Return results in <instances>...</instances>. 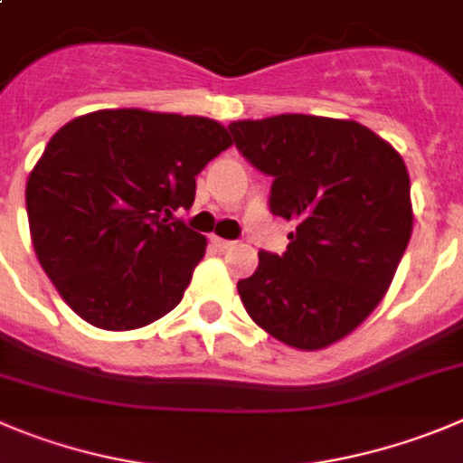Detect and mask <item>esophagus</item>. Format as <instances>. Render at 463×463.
<instances>
[{
	"mask_svg": "<svg viewBox=\"0 0 463 463\" xmlns=\"http://www.w3.org/2000/svg\"><path fill=\"white\" fill-rule=\"evenodd\" d=\"M210 241H212V246H217V249H231L232 246V241L231 240H222V237H217V235H212L210 237Z\"/></svg>",
	"mask_w": 463,
	"mask_h": 463,
	"instance_id": "34e87169",
	"label": "esophagus"
}]
</instances>
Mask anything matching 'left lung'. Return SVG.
<instances>
[{
  "label": "left lung",
  "instance_id": "obj_1",
  "mask_svg": "<svg viewBox=\"0 0 463 463\" xmlns=\"http://www.w3.org/2000/svg\"><path fill=\"white\" fill-rule=\"evenodd\" d=\"M271 175L269 210L295 222L285 253L260 251L237 283L253 322L290 347H329L386 295L413 228L404 159L356 120L280 114L228 125Z\"/></svg>",
  "mask_w": 463,
  "mask_h": 463
}]
</instances>
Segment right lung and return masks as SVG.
Masks as SVG:
<instances>
[{"label": "right lung", "mask_w": 463, "mask_h": 463, "mask_svg": "<svg viewBox=\"0 0 463 463\" xmlns=\"http://www.w3.org/2000/svg\"><path fill=\"white\" fill-rule=\"evenodd\" d=\"M201 116L102 109L63 125L27 180L32 244L68 306L98 329L129 331L183 299L205 237L173 217L196 175L231 146Z\"/></svg>", "instance_id": "1"}]
</instances>
